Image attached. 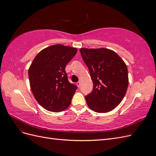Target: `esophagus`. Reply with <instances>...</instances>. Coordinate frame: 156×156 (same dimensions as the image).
<instances>
[{"label": "esophagus", "mask_w": 156, "mask_h": 156, "mask_svg": "<svg viewBox=\"0 0 156 156\" xmlns=\"http://www.w3.org/2000/svg\"><path fill=\"white\" fill-rule=\"evenodd\" d=\"M76 85L77 86V87H81V83H80V82H77V83H76Z\"/></svg>", "instance_id": "34e87169"}]
</instances>
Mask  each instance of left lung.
Listing matches in <instances>:
<instances>
[{"label":"left lung","mask_w":156,"mask_h":156,"mask_svg":"<svg viewBox=\"0 0 156 156\" xmlns=\"http://www.w3.org/2000/svg\"><path fill=\"white\" fill-rule=\"evenodd\" d=\"M80 52L94 84L92 92L85 96L88 106L100 113L113 110L123 100L128 87L126 64L111 49L81 48Z\"/></svg>","instance_id":"left-lung-1"}]
</instances>
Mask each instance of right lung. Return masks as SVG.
<instances>
[{
  "label": "right lung",
  "mask_w": 156,
  "mask_h": 156,
  "mask_svg": "<svg viewBox=\"0 0 156 156\" xmlns=\"http://www.w3.org/2000/svg\"><path fill=\"white\" fill-rule=\"evenodd\" d=\"M77 51L72 47L51 45L37 53L30 66L32 92L46 110L58 112L69 106L77 87L68 81L65 67Z\"/></svg>",
  "instance_id": "1"
}]
</instances>
